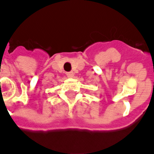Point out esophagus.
Returning a JSON list of instances; mask_svg holds the SVG:
<instances>
[{
  "mask_svg": "<svg viewBox=\"0 0 154 154\" xmlns=\"http://www.w3.org/2000/svg\"><path fill=\"white\" fill-rule=\"evenodd\" d=\"M66 75H67V77H68L72 78V77H73V76H74V73H73V72H68V73H66Z\"/></svg>",
  "mask_w": 154,
  "mask_h": 154,
  "instance_id": "34e87169",
  "label": "esophagus"
}]
</instances>
